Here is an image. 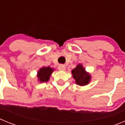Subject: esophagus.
<instances>
[{
  "label": "esophagus",
  "instance_id": "34e87169",
  "mask_svg": "<svg viewBox=\"0 0 125 125\" xmlns=\"http://www.w3.org/2000/svg\"><path fill=\"white\" fill-rule=\"evenodd\" d=\"M58 69L60 71H64L65 69H66V67H65L64 65L60 64L58 66Z\"/></svg>",
  "mask_w": 125,
  "mask_h": 125
}]
</instances>
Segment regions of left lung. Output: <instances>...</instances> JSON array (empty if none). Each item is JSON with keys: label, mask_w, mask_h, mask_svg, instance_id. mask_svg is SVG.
<instances>
[{"label": "left lung", "mask_w": 125, "mask_h": 125, "mask_svg": "<svg viewBox=\"0 0 125 125\" xmlns=\"http://www.w3.org/2000/svg\"><path fill=\"white\" fill-rule=\"evenodd\" d=\"M71 73L76 83L79 86L88 84L91 80V76L86 71L82 64H79L73 70H72Z\"/></svg>", "instance_id": "left-lung-1"}]
</instances>
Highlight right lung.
I'll return each instance as SVG.
<instances>
[{"label":"right lung","instance_id":"1","mask_svg":"<svg viewBox=\"0 0 125 125\" xmlns=\"http://www.w3.org/2000/svg\"><path fill=\"white\" fill-rule=\"evenodd\" d=\"M54 71V69L50 67H42L37 72V78L39 83H44L48 81L50 76Z\"/></svg>","mask_w":125,"mask_h":125}]
</instances>
